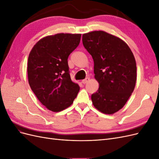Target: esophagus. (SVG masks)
Returning <instances> with one entry per match:
<instances>
[{"label": "esophagus", "instance_id": "obj_1", "mask_svg": "<svg viewBox=\"0 0 159 159\" xmlns=\"http://www.w3.org/2000/svg\"><path fill=\"white\" fill-rule=\"evenodd\" d=\"M89 80V78H86L85 79L81 81V82H82L83 84H87V82H88Z\"/></svg>", "mask_w": 159, "mask_h": 159}]
</instances>
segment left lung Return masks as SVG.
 <instances>
[{
	"mask_svg": "<svg viewBox=\"0 0 159 159\" xmlns=\"http://www.w3.org/2000/svg\"><path fill=\"white\" fill-rule=\"evenodd\" d=\"M84 46L94 61L98 90L91 95L93 106L111 115L125 105L134 89L137 66L128 45L119 38L104 31H93L82 36Z\"/></svg>",
	"mask_w": 159,
	"mask_h": 159,
	"instance_id": "obj_1",
	"label": "left lung"
}]
</instances>
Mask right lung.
I'll return each instance as SVG.
<instances>
[{"label": "right lung", "instance_id": "add662e5", "mask_svg": "<svg viewBox=\"0 0 159 159\" xmlns=\"http://www.w3.org/2000/svg\"><path fill=\"white\" fill-rule=\"evenodd\" d=\"M81 36L60 33L46 36L29 54L28 83L38 100L52 111L70 107L80 91L78 84L71 80L68 58L78 46Z\"/></svg>", "mask_w": 159, "mask_h": 159}]
</instances>
